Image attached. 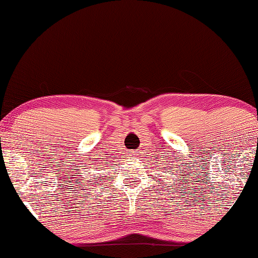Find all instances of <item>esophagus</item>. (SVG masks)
<instances>
[{"label": "esophagus", "instance_id": "34e87169", "mask_svg": "<svg viewBox=\"0 0 258 258\" xmlns=\"http://www.w3.org/2000/svg\"><path fill=\"white\" fill-rule=\"evenodd\" d=\"M129 154H130L129 156H132V157H136V156H137V151H135V150H134V151H130Z\"/></svg>", "mask_w": 258, "mask_h": 258}]
</instances>
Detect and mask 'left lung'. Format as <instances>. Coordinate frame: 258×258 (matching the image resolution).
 <instances>
[{"instance_id":"8db88e82","label":"left lung","mask_w":258,"mask_h":258,"mask_svg":"<svg viewBox=\"0 0 258 258\" xmlns=\"http://www.w3.org/2000/svg\"><path fill=\"white\" fill-rule=\"evenodd\" d=\"M157 167H158V165H157ZM163 168H165V169H164V171H167V172H168V168H167V167H163ZM163 168H162V169H163Z\"/></svg>"}]
</instances>
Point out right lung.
<instances>
[{"mask_svg": "<svg viewBox=\"0 0 258 258\" xmlns=\"http://www.w3.org/2000/svg\"><path fill=\"white\" fill-rule=\"evenodd\" d=\"M94 177H95V176H94ZM90 178H93V177H90ZM86 179H87V183H88V182H93V181H91V179H88V178H86ZM86 179H84V181H86ZM94 179H95V178H94ZM91 184H94V183H91ZM89 185H90V184H89Z\"/></svg>", "mask_w": 258, "mask_h": 258, "instance_id": "right-lung-1", "label": "right lung"}]
</instances>
